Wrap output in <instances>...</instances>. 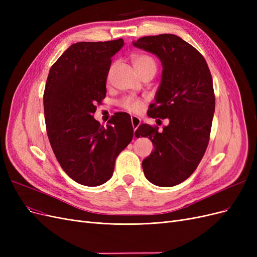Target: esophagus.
I'll return each mask as SVG.
<instances>
[{"label":"esophagus","mask_w":257,"mask_h":257,"mask_svg":"<svg viewBox=\"0 0 257 257\" xmlns=\"http://www.w3.org/2000/svg\"><path fill=\"white\" fill-rule=\"evenodd\" d=\"M131 121H132V125H133L134 131H136V130H137V127H138L139 125H141V123H142L141 119H139L138 116H136V115H132Z\"/></svg>","instance_id":"1"}]
</instances>
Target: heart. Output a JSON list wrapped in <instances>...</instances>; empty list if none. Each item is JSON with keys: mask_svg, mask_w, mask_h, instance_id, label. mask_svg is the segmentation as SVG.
I'll list each match as a JSON object with an SVG mask.
<instances>
[{"mask_svg": "<svg viewBox=\"0 0 257 257\" xmlns=\"http://www.w3.org/2000/svg\"><path fill=\"white\" fill-rule=\"evenodd\" d=\"M132 61H133V65L139 75L148 71L157 72V62L151 56H148L145 53H138L133 56ZM143 104L144 103L141 98L134 96H126L119 102V106L122 109L130 112H138L143 108Z\"/></svg>", "mask_w": 257, "mask_h": 257, "instance_id": "obj_1", "label": "heart"}]
</instances>
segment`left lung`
<instances>
[{
  "mask_svg": "<svg viewBox=\"0 0 257 257\" xmlns=\"http://www.w3.org/2000/svg\"><path fill=\"white\" fill-rule=\"evenodd\" d=\"M133 44L162 62L161 85L147 113L169 120L162 132L149 124L136 130V137H149L154 147L143 169L153 184L174 186L195 172L209 144L215 107L211 73L201 53L177 35L145 36Z\"/></svg>",
  "mask_w": 257,
  "mask_h": 257,
  "instance_id": "left-lung-1",
  "label": "left lung"
}]
</instances>
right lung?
Returning a JSON list of instances; mask_svg holds the SVG:
<instances>
[{"label":"right lung","instance_id":"right-lung-1","mask_svg":"<svg viewBox=\"0 0 257 257\" xmlns=\"http://www.w3.org/2000/svg\"><path fill=\"white\" fill-rule=\"evenodd\" d=\"M122 38L80 42L53 63L44 91L47 135L62 169L74 181L97 186L109 180L114 162L134 135L131 115L115 112L106 127L93 118L106 96L111 57Z\"/></svg>","mask_w":257,"mask_h":257}]
</instances>
